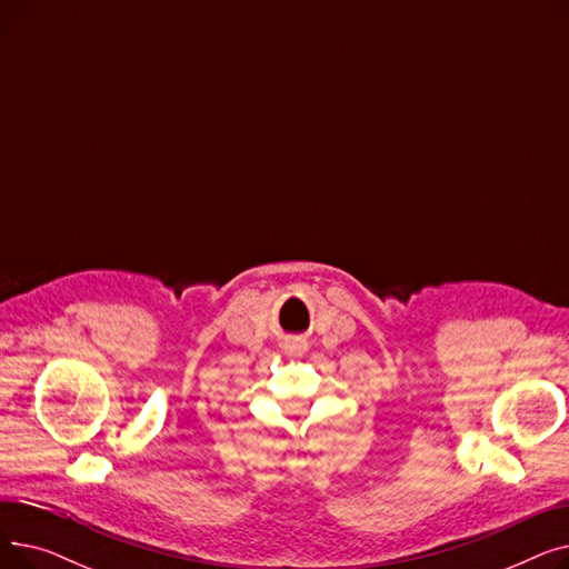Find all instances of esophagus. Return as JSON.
I'll use <instances>...</instances> for the list:
<instances>
[{
  "label": "esophagus",
  "instance_id": "obj_1",
  "mask_svg": "<svg viewBox=\"0 0 569 569\" xmlns=\"http://www.w3.org/2000/svg\"><path fill=\"white\" fill-rule=\"evenodd\" d=\"M307 350V346L305 343H300V346H295V355H302Z\"/></svg>",
  "mask_w": 569,
  "mask_h": 569
}]
</instances>
